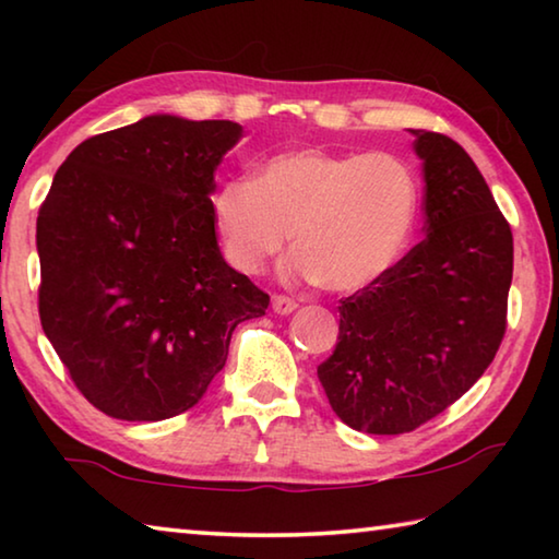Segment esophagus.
Returning <instances> with one entry per match:
<instances>
[{"label":"esophagus","mask_w":559,"mask_h":559,"mask_svg":"<svg viewBox=\"0 0 559 559\" xmlns=\"http://www.w3.org/2000/svg\"><path fill=\"white\" fill-rule=\"evenodd\" d=\"M296 306H298V302L293 300V298H288V296H273V300H271L273 313H278V316L293 313V310H296Z\"/></svg>","instance_id":"1"}]
</instances>
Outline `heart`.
<instances>
[{"label":"heart","instance_id":"heart-1","mask_svg":"<svg viewBox=\"0 0 559 559\" xmlns=\"http://www.w3.org/2000/svg\"><path fill=\"white\" fill-rule=\"evenodd\" d=\"M419 200V177L400 155L298 147L269 157L257 179H226L212 197V214L236 271L259 273L293 236V271L353 293L400 263Z\"/></svg>","mask_w":559,"mask_h":559}]
</instances>
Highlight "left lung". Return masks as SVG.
<instances>
[{"mask_svg":"<svg viewBox=\"0 0 559 559\" xmlns=\"http://www.w3.org/2000/svg\"><path fill=\"white\" fill-rule=\"evenodd\" d=\"M424 163V241L340 300L337 345L318 367L333 412L367 433H406L466 394L506 335L513 234L456 140L412 130Z\"/></svg>","mask_w":559,"mask_h":559,"instance_id":"1","label":"left lung"}]
</instances>
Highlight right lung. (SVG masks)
<instances>
[{
  "label": "right lung",
  "mask_w": 559,
  "mask_h": 559,
  "mask_svg": "<svg viewBox=\"0 0 559 559\" xmlns=\"http://www.w3.org/2000/svg\"><path fill=\"white\" fill-rule=\"evenodd\" d=\"M231 120L147 116L66 157L36 219L39 318L86 400L112 419L163 421L202 400L234 328L269 293L224 261L214 173Z\"/></svg>",
  "instance_id": "add662e5"
}]
</instances>
